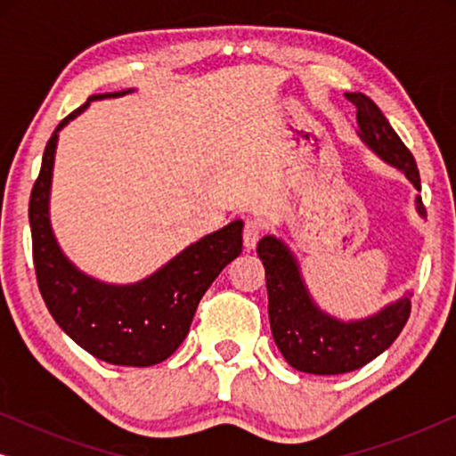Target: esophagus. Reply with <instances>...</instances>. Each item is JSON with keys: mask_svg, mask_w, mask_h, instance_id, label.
<instances>
[{"mask_svg": "<svg viewBox=\"0 0 456 456\" xmlns=\"http://www.w3.org/2000/svg\"><path fill=\"white\" fill-rule=\"evenodd\" d=\"M261 234H264V224L259 220H253V217H248L245 222V230H242V239H245V247L247 248H255L257 245Z\"/></svg>", "mask_w": 456, "mask_h": 456, "instance_id": "1", "label": "esophagus"}]
</instances>
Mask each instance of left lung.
<instances>
[{
    "label": "left lung",
    "instance_id": "obj_1",
    "mask_svg": "<svg viewBox=\"0 0 456 456\" xmlns=\"http://www.w3.org/2000/svg\"><path fill=\"white\" fill-rule=\"evenodd\" d=\"M357 108L359 136L379 158L396 166L421 191L413 153L395 133L376 103L363 93H346ZM417 211L426 217L421 197ZM257 255L265 267L267 314L272 336L282 357L298 371L315 376H338L359 370L382 354L403 332L411 314L409 295L361 322H340L317 307L309 297L297 259L273 236H264Z\"/></svg>",
    "mask_w": 456,
    "mask_h": 456
}]
</instances>
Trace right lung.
<instances>
[{
    "instance_id": "obj_1",
    "label": "right lung",
    "mask_w": 456,
    "mask_h": 456,
    "mask_svg": "<svg viewBox=\"0 0 456 456\" xmlns=\"http://www.w3.org/2000/svg\"><path fill=\"white\" fill-rule=\"evenodd\" d=\"M91 95L58 124L43 153L41 172L28 203L37 284L49 314L70 338L93 357L111 365L149 367L161 363L189 334L197 305L224 267L242 251V222L192 242L183 253L136 284L116 286L78 272L60 251L49 224V186L58 133L97 99Z\"/></svg>"
}]
</instances>
